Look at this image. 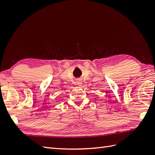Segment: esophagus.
Returning a JSON list of instances; mask_svg holds the SVG:
<instances>
[{"label":"esophagus","instance_id":"1","mask_svg":"<svg viewBox=\"0 0 155 155\" xmlns=\"http://www.w3.org/2000/svg\"><path fill=\"white\" fill-rule=\"evenodd\" d=\"M76 83V85L78 86H81V85H82V81L80 79H78Z\"/></svg>","mask_w":155,"mask_h":155}]
</instances>
